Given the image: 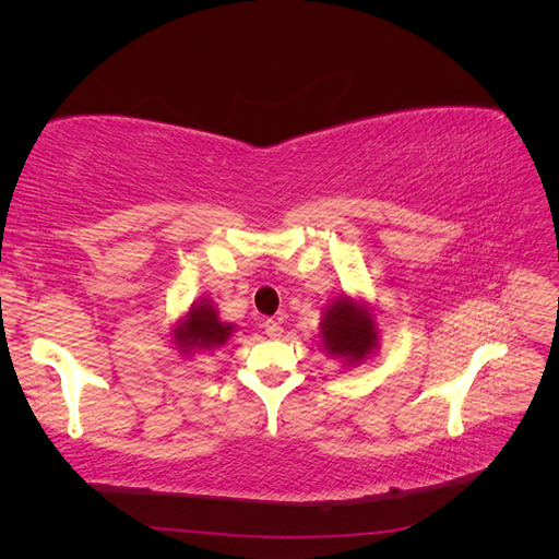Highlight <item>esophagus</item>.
I'll list each match as a JSON object with an SVG mask.
<instances>
[{
	"label": "esophagus",
	"mask_w": 559,
	"mask_h": 559,
	"mask_svg": "<svg viewBox=\"0 0 559 559\" xmlns=\"http://www.w3.org/2000/svg\"><path fill=\"white\" fill-rule=\"evenodd\" d=\"M263 329H265V335L273 337V341H277V337H280L282 331H284L280 321H275V319H265V321H263Z\"/></svg>",
	"instance_id": "34e87169"
}]
</instances>
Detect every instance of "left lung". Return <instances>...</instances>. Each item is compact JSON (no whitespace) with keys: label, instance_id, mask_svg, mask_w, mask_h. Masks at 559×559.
<instances>
[{"label":"left lung","instance_id":"left-lung-1","mask_svg":"<svg viewBox=\"0 0 559 559\" xmlns=\"http://www.w3.org/2000/svg\"><path fill=\"white\" fill-rule=\"evenodd\" d=\"M321 335H324L326 352L349 364L366 359L370 349L378 345L376 321L370 319L364 306H357L349 298L333 300L321 321Z\"/></svg>","mask_w":559,"mask_h":559}]
</instances>
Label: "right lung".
I'll list each match as a JSON object with an SVG mask.
<instances>
[{
  "instance_id": "1",
  "label": "right lung",
  "mask_w": 559,
  "mask_h": 559,
  "mask_svg": "<svg viewBox=\"0 0 559 559\" xmlns=\"http://www.w3.org/2000/svg\"><path fill=\"white\" fill-rule=\"evenodd\" d=\"M233 333L230 324L216 317V310L207 302L193 306L183 324L175 331V341L183 349H212L224 345Z\"/></svg>"
}]
</instances>
